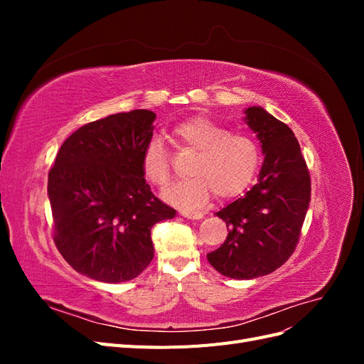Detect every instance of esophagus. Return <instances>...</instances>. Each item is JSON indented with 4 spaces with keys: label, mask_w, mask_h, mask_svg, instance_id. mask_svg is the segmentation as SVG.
<instances>
[{
    "label": "esophagus",
    "mask_w": 364,
    "mask_h": 364,
    "mask_svg": "<svg viewBox=\"0 0 364 364\" xmlns=\"http://www.w3.org/2000/svg\"><path fill=\"white\" fill-rule=\"evenodd\" d=\"M179 214L186 218H190V220H202L203 218V213H199V211H185L183 209V211H181Z\"/></svg>",
    "instance_id": "obj_1"
}]
</instances>
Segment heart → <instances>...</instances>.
<instances>
[{"label":"heart","instance_id":"1","mask_svg":"<svg viewBox=\"0 0 364 364\" xmlns=\"http://www.w3.org/2000/svg\"><path fill=\"white\" fill-rule=\"evenodd\" d=\"M171 135L176 144L196 151V156L188 168L191 178L165 190V202L182 209H196L213 191L218 197H232L255 178L261 151L253 138L230 134L228 127L206 117L182 121L173 127ZM142 173L156 186H165L170 181L168 155L158 138H151L142 153Z\"/></svg>","mask_w":364,"mask_h":364}]
</instances>
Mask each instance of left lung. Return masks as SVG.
<instances>
[{"label": "left lung", "mask_w": 364, "mask_h": 364, "mask_svg": "<svg viewBox=\"0 0 364 364\" xmlns=\"http://www.w3.org/2000/svg\"><path fill=\"white\" fill-rule=\"evenodd\" d=\"M245 123L264 155L258 182L215 213L229 232L206 255L218 273L232 279L264 277L290 258L311 199L310 173L291 129L261 106L245 109Z\"/></svg>", "instance_id": "left-lung-1"}]
</instances>
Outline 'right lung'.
I'll use <instances>...</instances> for the list:
<instances>
[{
    "label": "right lung",
    "instance_id": "right-lung-1",
    "mask_svg": "<svg viewBox=\"0 0 364 364\" xmlns=\"http://www.w3.org/2000/svg\"><path fill=\"white\" fill-rule=\"evenodd\" d=\"M155 118L136 109L82 126L48 173L54 243L87 278L109 284L136 278L153 259V225L176 215L153 196L142 173Z\"/></svg>",
    "mask_w": 364,
    "mask_h": 364
}]
</instances>
